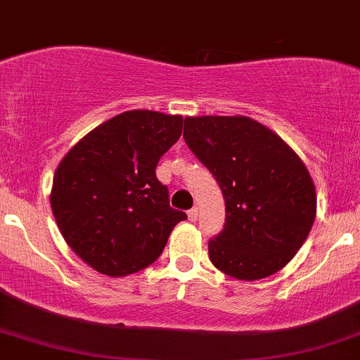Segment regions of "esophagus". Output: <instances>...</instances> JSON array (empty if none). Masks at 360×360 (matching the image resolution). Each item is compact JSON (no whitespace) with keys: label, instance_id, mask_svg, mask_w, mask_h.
Listing matches in <instances>:
<instances>
[{"label":"esophagus","instance_id":"1","mask_svg":"<svg viewBox=\"0 0 360 360\" xmlns=\"http://www.w3.org/2000/svg\"><path fill=\"white\" fill-rule=\"evenodd\" d=\"M188 219H190L191 222H195L196 219H198V209H196V207H193V209L188 210Z\"/></svg>","mask_w":360,"mask_h":360}]
</instances>
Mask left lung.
<instances>
[{
  "mask_svg": "<svg viewBox=\"0 0 360 360\" xmlns=\"http://www.w3.org/2000/svg\"><path fill=\"white\" fill-rule=\"evenodd\" d=\"M183 136L224 195V229L209 241L212 264L241 281L283 269L316 219V188L300 157L243 115L186 117Z\"/></svg>",
  "mask_w": 360,
  "mask_h": 360,
  "instance_id": "1",
  "label": "left lung"
}]
</instances>
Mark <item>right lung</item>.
<instances>
[{
    "mask_svg": "<svg viewBox=\"0 0 360 360\" xmlns=\"http://www.w3.org/2000/svg\"><path fill=\"white\" fill-rule=\"evenodd\" d=\"M183 131V117L129 110L69 150L53 177L51 210L67 245L101 274L138 272L160 257L186 214L169 205L158 160Z\"/></svg>",
    "mask_w": 360,
    "mask_h": 360,
    "instance_id": "add662e5",
    "label": "right lung"
}]
</instances>
